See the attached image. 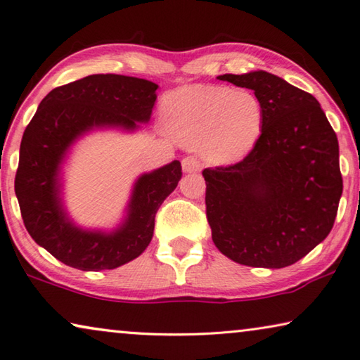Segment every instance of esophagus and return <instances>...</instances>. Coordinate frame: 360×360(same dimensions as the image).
<instances>
[{
  "label": "esophagus",
  "instance_id": "1",
  "mask_svg": "<svg viewBox=\"0 0 360 360\" xmlns=\"http://www.w3.org/2000/svg\"><path fill=\"white\" fill-rule=\"evenodd\" d=\"M181 167H183V172H186V174L198 172L200 169V162H199L198 158L186 157V158L181 160Z\"/></svg>",
  "mask_w": 360,
  "mask_h": 360
}]
</instances>
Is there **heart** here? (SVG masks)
<instances>
[{
	"label": "heart",
	"instance_id": "obj_1",
	"mask_svg": "<svg viewBox=\"0 0 360 360\" xmlns=\"http://www.w3.org/2000/svg\"><path fill=\"white\" fill-rule=\"evenodd\" d=\"M162 119L181 144L199 147L212 165L238 162L255 147L263 128L262 100L249 89L195 84L162 101Z\"/></svg>",
	"mask_w": 360,
	"mask_h": 360
}]
</instances>
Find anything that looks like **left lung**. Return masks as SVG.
Segmentation results:
<instances>
[{
    "label": "left lung",
    "mask_w": 360,
    "mask_h": 360,
    "mask_svg": "<svg viewBox=\"0 0 360 360\" xmlns=\"http://www.w3.org/2000/svg\"><path fill=\"white\" fill-rule=\"evenodd\" d=\"M218 79L252 89L264 120L243 161L203 169L213 243L246 266H290L334 226L343 191L337 134L311 94L273 73H226Z\"/></svg>",
    "instance_id": "8db88e82"
}]
</instances>
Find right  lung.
Returning <instances> with one entry per match:
<instances>
[{"label":"right lung","mask_w":360,"mask_h":360,"mask_svg":"<svg viewBox=\"0 0 360 360\" xmlns=\"http://www.w3.org/2000/svg\"><path fill=\"white\" fill-rule=\"evenodd\" d=\"M158 84L124 75H89L59 86L37 108L20 144L15 194L32 240L67 266L114 269L144 252L155 214L181 179L180 161L134 181L125 216L111 232L78 227L63 200V165L72 146L94 130H138L152 116Z\"/></svg>","instance_id":"1"}]
</instances>
